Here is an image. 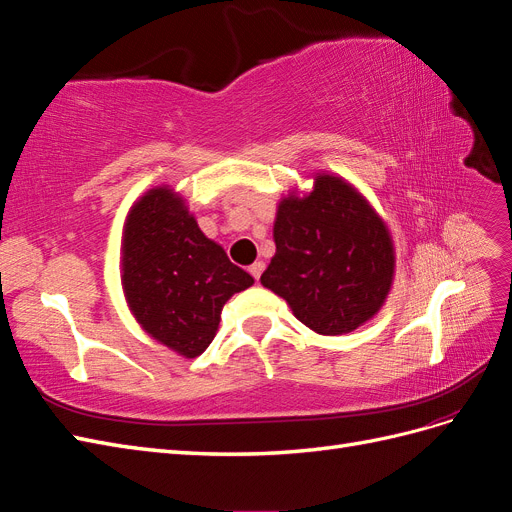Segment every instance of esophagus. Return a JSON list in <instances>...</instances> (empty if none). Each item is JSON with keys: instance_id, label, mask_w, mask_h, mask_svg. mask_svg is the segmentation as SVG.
Listing matches in <instances>:
<instances>
[{"instance_id": "1", "label": "esophagus", "mask_w": 512, "mask_h": 512, "mask_svg": "<svg viewBox=\"0 0 512 512\" xmlns=\"http://www.w3.org/2000/svg\"><path fill=\"white\" fill-rule=\"evenodd\" d=\"M247 271H250V275L254 277V280H260V275H262V271H265V262H262V260H258V262H254V265H250V267H247Z\"/></svg>"}]
</instances>
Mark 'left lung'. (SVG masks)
<instances>
[{"instance_id": "8db88e82", "label": "left lung", "mask_w": 512, "mask_h": 512, "mask_svg": "<svg viewBox=\"0 0 512 512\" xmlns=\"http://www.w3.org/2000/svg\"><path fill=\"white\" fill-rule=\"evenodd\" d=\"M273 241L275 256L260 282L320 335L361 327L391 290L389 230L344 179L318 175L312 194L284 198Z\"/></svg>"}]
</instances>
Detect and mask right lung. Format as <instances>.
<instances>
[{
  "label": "right lung",
  "instance_id": "right-lung-1",
  "mask_svg": "<svg viewBox=\"0 0 512 512\" xmlns=\"http://www.w3.org/2000/svg\"><path fill=\"white\" fill-rule=\"evenodd\" d=\"M121 280L141 327L188 359L213 342L224 303L254 284L168 188L147 192L130 209Z\"/></svg>",
  "mask_w": 512,
  "mask_h": 512
}]
</instances>
